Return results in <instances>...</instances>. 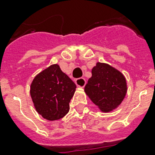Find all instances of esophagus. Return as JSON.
Masks as SVG:
<instances>
[{
  "instance_id": "esophagus-1",
  "label": "esophagus",
  "mask_w": 155,
  "mask_h": 155,
  "mask_svg": "<svg viewBox=\"0 0 155 155\" xmlns=\"http://www.w3.org/2000/svg\"><path fill=\"white\" fill-rule=\"evenodd\" d=\"M75 84L77 85L78 87H84L86 84V80L84 78H79L75 80Z\"/></svg>"
}]
</instances>
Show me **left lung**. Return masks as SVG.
Masks as SVG:
<instances>
[{
  "label": "left lung",
  "mask_w": 155,
  "mask_h": 155,
  "mask_svg": "<svg viewBox=\"0 0 155 155\" xmlns=\"http://www.w3.org/2000/svg\"><path fill=\"white\" fill-rule=\"evenodd\" d=\"M84 91L102 112H110L120 105L127 92V84L121 72L108 64L97 63Z\"/></svg>",
  "instance_id": "left-lung-1"
}]
</instances>
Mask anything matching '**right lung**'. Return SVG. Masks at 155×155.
I'll return each instance as SVG.
<instances>
[{
  "mask_svg": "<svg viewBox=\"0 0 155 155\" xmlns=\"http://www.w3.org/2000/svg\"><path fill=\"white\" fill-rule=\"evenodd\" d=\"M76 85L58 64L38 74L30 85V96L35 109L49 120L63 118L70 109L69 103Z\"/></svg>",
  "mask_w": 155,
  "mask_h": 155,
  "instance_id": "1",
  "label": "right lung"
}]
</instances>
